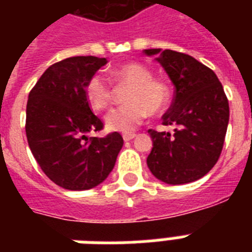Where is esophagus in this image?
Segmentation results:
<instances>
[{
    "instance_id": "esophagus-1",
    "label": "esophagus",
    "mask_w": 252,
    "mask_h": 252,
    "mask_svg": "<svg viewBox=\"0 0 252 252\" xmlns=\"http://www.w3.org/2000/svg\"><path fill=\"white\" fill-rule=\"evenodd\" d=\"M136 137V134L134 133H126V134H123V138H124V141H130L132 138Z\"/></svg>"
}]
</instances>
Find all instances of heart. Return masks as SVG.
Listing matches in <instances>:
<instances>
[{"mask_svg":"<svg viewBox=\"0 0 252 252\" xmlns=\"http://www.w3.org/2000/svg\"><path fill=\"white\" fill-rule=\"evenodd\" d=\"M111 81L118 86H129L126 104L110 111L106 116L108 129L129 133L149 114H159L168 103L170 90L166 82L153 78L150 69L140 63L120 65L111 70ZM85 94L95 111L106 110L112 100V87L102 73H95L85 86Z\"/></svg>","mask_w":252,"mask_h":252,"instance_id":"b5f03b06","label":"heart"}]
</instances>
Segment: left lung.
Wrapping results in <instances>:
<instances>
[{"label": "left lung", "instance_id": "8db88e82", "mask_svg": "<svg viewBox=\"0 0 252 252\" xmlns=\"http://www.w3.org/2000/svg\"><path fill=\"white\" fill-rule=\"evenodd\" d=\"M144 52L159 55L157 61L175 87L171 106L162 116V124L175 129L148 130L153 138L148 167L167 184L195 182L211 171L222 152L229 123L223 87L212 69L189 55L159 48Z\"/></svg>", "mask_w": 252, "mask_h": 252}]
</instances>
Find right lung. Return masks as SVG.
<instances>
[{
  "mask_svg": "<svg viewBox=\"0 0 252 252\" xmlns=\"http://www.w3.org/2000/svg\"><path fill=\"white\" fill-rule=\"evenodd\" d=\"M106 59L76 56L51 65L30 91L26 136L33 157L57 186L82 191L98 186L112 171L123 148L118 132L89 137L103 129L85 94L87 81Z\"/></svg>",
  "mask_w": 252,
  "mask_h": 252,
  "instance_id": "add662e5",
  "label": "right lung"
}]
</instances>
